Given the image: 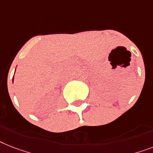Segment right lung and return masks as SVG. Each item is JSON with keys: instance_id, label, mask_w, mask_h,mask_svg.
Here are the masks:
<instances>
[{"instance_id": "obj_1", "label": "right lung", "mask_w": 153, "mask_h": 153, "mask_svg": "<svg viewBox=\"0 0 153 153\" xmlns=\"http://www.w3.org/2000/svg\"><path fill=\"white\" fill-rule=\"evenodd\" d=\"M13 80H14V78H13Z\"/></svg>"}]
</instances>
